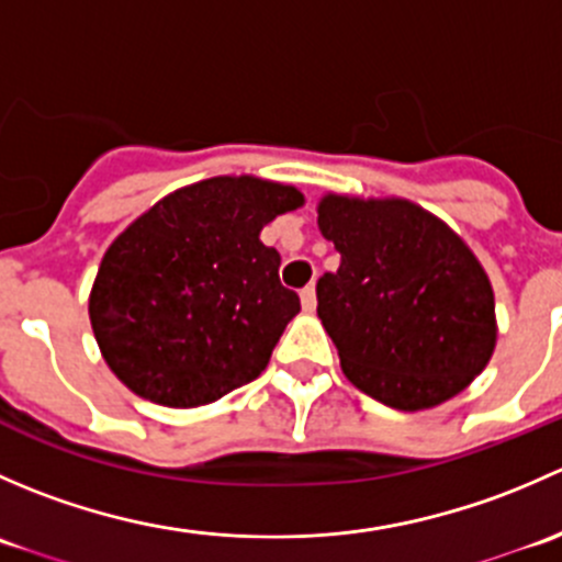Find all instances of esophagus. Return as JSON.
I'll list each match as a JSON object with an SVG mask.
<instances>
[{"label": "esophagus", "instance_id": "34e87169", "mask_svg": "<svg viewBox=\"0 0 562 562\" xmlns=\"http://www.w3.org/2000/svg\"><path fill=\"white\" fill-rule=\"evenodd\" d=\"M299 296H302V310H304V313H315V307H317L315 285H307L302 293H299Z\"/></svg>", "mask_w": 562, "mask_h": 562}]
</instances>
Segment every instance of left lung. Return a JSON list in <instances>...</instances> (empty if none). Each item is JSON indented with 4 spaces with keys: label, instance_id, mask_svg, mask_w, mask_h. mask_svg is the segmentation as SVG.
Segmentation results:
<instances>
[{
    "label": "left lung",
    "instance_id": "left-lung-1",
    "mask_svg": "<svg viewBox=\"0 0 562 562\" xmlns=\"http://www.w3.org/2000/svg\"><path fill=\"white\" fill-rule=\"evenodd\" d=\"M317 228L339 252L317 317L348 381L396 411L468 389L495 350V293L454 231L402 198L348 195L317 203Z\"/></svg>",
    "mask_w": 562,
    "mask_h": 562
}]
</instances>
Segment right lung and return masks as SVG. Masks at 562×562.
Returning <instances> with one entry per match:
<instances>
[{
  "label": "right lung",
  "mask_w": 562,
  "mask_h": 562,
  "mask_svg": "<svg viewBox=\"0 0 562 562\" xmlns=\"http://www.w3.org/2000/svg\"><path fill=\"white\" fill-rule=\"evenodd\" d=\"M302 203L291 184L214 176L122 231L89 296L113 375L166 407L209 405L255 381L302 310L260 231Z\"/></svg>",
  "instance_id": "1"
}]
</instances>
